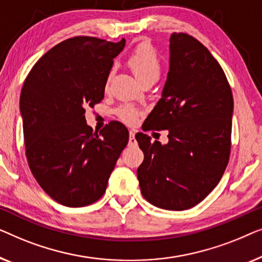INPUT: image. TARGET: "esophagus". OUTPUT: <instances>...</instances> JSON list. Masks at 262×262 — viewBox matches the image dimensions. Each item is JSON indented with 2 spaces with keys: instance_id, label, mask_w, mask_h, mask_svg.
<instances>
[{
  "instance_id": "1",
  "label": "esophagus",
  "mask_w": 262,
  "mask_h": 262,
  "mask_svg": "<svg viewBox=\"0 0 262 262\" xmlns=\"http://www.w3.org/2000/svg\"><path fill=\"white\" fill-rule=\"evenodd\" d=\"M129 145H136V140H135V134L132 130L129 132Z\"/></svg>"
}]
</instances>
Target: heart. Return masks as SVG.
<instances>
[{
	"instance_id": "1",
	"label": "heart",
	"mask_w": 262,
	"mask_h": 262,
	"mask_svg": "<svg viewBox=\"0 0 262 262\" xmlns=\"http://www.w3.org/2000/svg\"><path fill=\"white\" fill-rule=\"evenodd\" d=\"M128 65L130 66L136 77L145 84L149 80H158L161 75V61L160 58L153 49L152 45L142 42L133 51L128 58ZM114 70H110L106 76L105 85L108 86L113 78ZM117 116L127 123H135L139 119L140 110L130 104L120 106L116 110Z\"/></svg>"
}]
</instances>
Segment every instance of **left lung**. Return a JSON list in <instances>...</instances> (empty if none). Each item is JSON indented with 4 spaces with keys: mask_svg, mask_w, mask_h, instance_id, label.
I'll return each instance as SVG.
<instances>
[{
    "mask_svg": "<svg viewBox=\"0 0 262 262\" xmlns=\"http://www.w3.org/2000/svg\"><path fill=\"white\" fill-rule=\"evenodd\" d=\"M163 97L142 126L168 132V143L135 135L143 152L138 168L142 196L182 211L201 203L220 183L231 148L234 99L224 71L192 35L173 33Z\"/></svg>",
    "mask_w": 262,
    "mask_h": 262,
    "instance_id": "obj_1",
    "label": "left lung"
}]
</instances>
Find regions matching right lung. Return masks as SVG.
Masks as SVG:
<instances>
[{
	"mask_svg": "<svg viewBox=\"0 0 262 262\" xmlns=\"http://www.w3.org/2000/svg\"><path fill=\"white\" fill-rule=\"evenodd\" d=\"M126 40L75 36L51 49L26 77L20 96L26 157L51 198L70 208L97 202L129 141L122 123L99 132L86 124L85 108L104 97L106 76Z\"/></svg>",
	"mask_w": 262,
	"mask_h": 262,
	"instance_id": "right-lung-1",
	"label": "right lung"
}]
</instances>
